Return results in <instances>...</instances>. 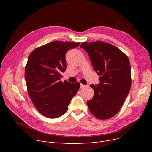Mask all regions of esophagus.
<instances>
[{
	"label": "esophagus",
	"instance_id": "1",
	"mask_svg": "<svg viewBox=\"0 0 152 152\" xmlns=\"http://www.w3.org/2000/svg\"><path fill=\"white\" fill-rule=\"evenodd\" d=\"M84 87H86V86L85 85H84V84H80V88H84Z\"/></svg>",
	"mask_w": 152,
	"mask_h": 152
}]
</instances>
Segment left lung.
Masks as SVG:
<instances>
[{"instance_id":"1","label":"left lung","mask_w":152,"mask_h":152,"mask_svg":"<svg viewBox=\"0 0 152 152\" xmlns=\"http://www.w3.org/2000/svg\"><path fill=\"white\" fill-rule=\"evenodd\" d=\"M88 53L100 83L90 85L94 96L87 102L91 113L105 120L119 112L131 86V65L128 57L114 45L102 41L82 42L80 46Z\"/></svg>"}]
</instances>
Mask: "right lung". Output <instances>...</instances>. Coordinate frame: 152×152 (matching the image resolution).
<instances>
[{
    "mask_svg": "<svg viewBox=\"0 0 152 152\" xmlns=\"http://www.w3.org/2000/svg\"><path fill=\"white\" fill-rule=\"evenodd\" d=\"M79 44L53 41L35 49L29 55L25 70L27 91L35 107L45 117L63 115L80 88L79 82L60 80L66 68V52Z\"/></svg>",
    "mask_w": 152,
    "mask_h": 152,
    "instance_id": "right-lung-1",
    "label": "right lung"
}]
</instances>
